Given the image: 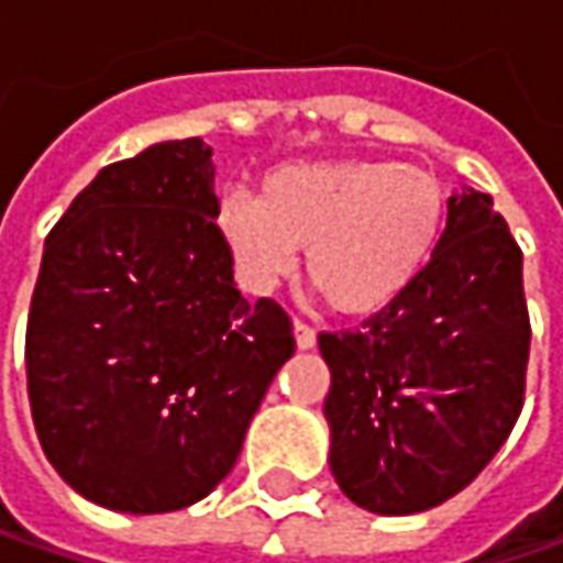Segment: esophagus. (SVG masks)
<instances>
[{"label": "esophagus", "instance_id": "34e87169", "mask_svg": "<svg viewBox=\"0 0 563 563\" xmlns=\"http://www.w3.org/2000/svg\"><path fill=\"white\" fill-rule=\"evenodd\" d=\"M292 333H296V346H299V350H311V346L318 343V333H314V328H308L306 321H296V324H292Z\"/></svg>", "mask_w": 563, "mask_h": 563}]
</instances>
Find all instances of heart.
I'll list each match as a JSON object with an SVG mask.
<instances>
[{
	"mask_svg": "<svg viewBox=\"0 0 563 563\" xmlns=\"http://www.w3.org/2000/svg\"><path fill=\"white\" fill-rule=\"evenodd\" d=\"M448 217L444 185L394 159H302L230 191L213 227L235 277L271 292L306 249L308 283L340 314H372L400 299L438 249Z\"/></svg>",
	"mask_w": 563,
	"mask_h": 563,
	"instance_id": "obj_1",
	"label": "heart"
}]
</instances>
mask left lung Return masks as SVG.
Segmentation results:
<instances>
[{
  "label": "left lung",
  "instance_id": "obj_1",
  "mask_svg": "<svg viewBox=\"0 0 563 563\" xmlns=\"http://www.w3.org/2000/svg\"><path fill=\"white\" fill-rule=\"evenodd\" d=\"M330 473L380 517L438 507L501 451L526 390L523 252L492 195L448 201L426 271L362 328L318 336Z\"/></svg>",
  "mask_w": 563,
  "mask_h": 563
}]
</instances>
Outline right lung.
Returning a JSON list of instances; mask_svg holds the SVG:
<instances>
[{"label":"right lung","instance_id":"obj_1","mask_svg":"<svg viewBox=\"0 0 563 563\" xmlns=\"http://www.w3.org/2000/svg\"><path fill=\"white\" fill-rule=\"evenodd\" d=\"M213 208L208 144L163 141L103 166L46 235L27 397L46 460L87 501L208 498L296 353L289 314L235 289Z\"/></svg>","mask_w":563,"mask_h":563}]
</instances>
